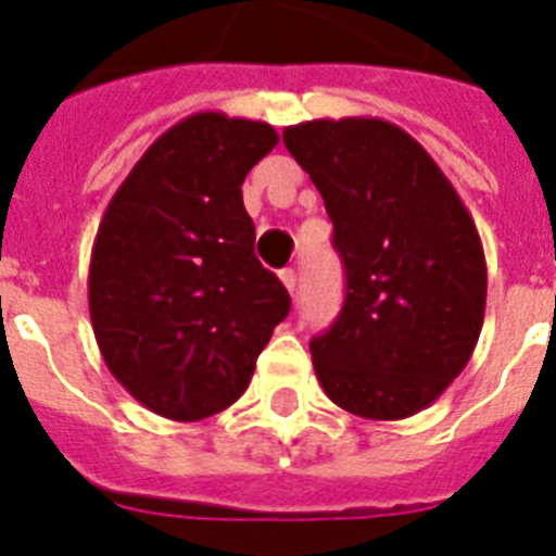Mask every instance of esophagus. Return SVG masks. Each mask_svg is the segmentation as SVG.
Wrapping results in <instances>:
<instances>
[{
  "label": "esophagus",
  "mask_w": 556,
  "mask_h": 556,
  "mask_svg": "<svg viewBox=\"0 0 556 556\" xmlns=\"http://www.w3.org/2000/svg\"><path fill=\"white\" fill-rule=\"evenodd\" d=\"M279 279H282V286L288 288V294L294 296L296 294V270L294 268L279 270Z\"/></svg>",
  "instance_id": "obj_1"
}]
</instances>
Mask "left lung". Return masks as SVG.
Masks as SVG:
<instances>
[{
	"label": "left lung",
	"instance_id": "obj_1",
	"mask_svg": "<svg viewBox=\"0 0 556 556\" xmlns=\"http://www.w3.org/2000/svg\"><path fill=\"white\" fill-rule=\"evenodd\" d=\"M334 225L346 300L312 340L314 371L346 413L397 421L458 378L482 331L488 268L473 218L430 152L380 117L282 132Z\"/></svg>",
	"mask_w": 556,
	"mask_h": 556
}]
</instances>
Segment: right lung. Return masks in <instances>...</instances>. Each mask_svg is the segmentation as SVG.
I'll use <instances>...</instances> for the list:
<instances>
[{"label": "right lung", "instance_id": "obj_1", "mask_svg": "<svg viewBox=\"0 0 556 556\" xmlns=\"http://www.w3.org/2000/svg\"><path fill=\"white\" fill-rule=\"evenodd\" d=\"M274 126L199 112L143 152L100 218L89 314L117 383L169 421L239 401L256 357L291 312L277 274L253 256L242 181Z\"/></svg>", "mask_w": 556, "mask_h": 556}]
</instances>
